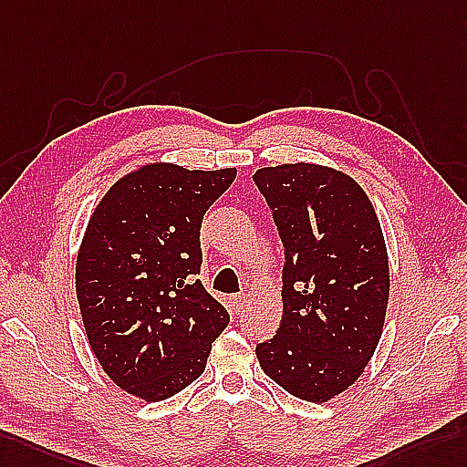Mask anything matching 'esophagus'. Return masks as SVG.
Returning <instances> with one entry per match:
<instances>
[{"instance_id": "obj_1", "label": "esophagus", "mask_w": 467, "mask_h": 467, "mask_svg": "<svg viewBox=\"0 0 467 467\" xmlns=\"http://www.w3.org/2000/svg\"><path fill=\"white\" fill-rule=\"evenodd\" d=\"M232 305H234L235 313H242L245 309V305H247V297H245V295H234Z\"/></svg>"}]
</instances>
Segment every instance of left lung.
Returning <instances> with one entry per match:
<instances>
[{"label":"left lung","instance_id":"left-lung-1","mask_svg":"<svg viewBox=\"0 0 467 467\" xmlns=\"http://www.w3.org/2000/svg\"><path fill=\"white\" fill-rule=\"evenodd\" d=\"M254 180L285 247L281 325L255 355L283 390L321 404L355 384L379 347L390 295L382 227L340 170L295 162Z\"/></svg>","mask_w":467,"mask_h":467}]
</instances>
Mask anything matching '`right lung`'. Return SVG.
<instances>
[{
	"label": "right lung",
	"instance_id": "right-lung-1",
	"mask_svg": "<svg viewBox=\"0 0 467 467\" xmlns=\"http://www.w3.org/2000/svg\"><path fill=\"white\" fill-rule=\"evenodd\" d=\"M235 174L144 164L109 188L87 223L75 289L88 345L109 379L146 402L194 382L230 323L194 277L203 213Z\"/></svg>",
	"mask_w": 467,
	"mask_h": 467
}]
</instances>
